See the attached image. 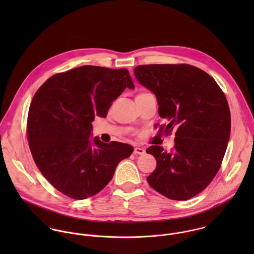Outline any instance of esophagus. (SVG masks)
<instances>
[{
    "mask_svg": "<svg viewBox=\"0 0 254 254\" xmlns=\"http://www.w3.org/2000/svg\"><path fill=\"white\" fill-rule=\"evenodd\" d=\"M145 152V149H144L143 147H138V146H137V147L134 148V153H135V154H141V155H142V154H144Z\"/></svg>",
    "mask_w": 254,
    "mask_h": 254,
    "instance_id": "1",
    "label": "esophagus"
}]
</instances>
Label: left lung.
Listing matches in <instances>:
<instances>
[{
  "label": "left lung",
  "instance_id": "obj_1",
  "mask_svg": "<svg viewBox=\"0 0 254 254\" xmlns=\"http://www.w3.org/2000/svg\"><path fill=\"white\" fill-rule=\"evenodd\" d=\"M134 74L156 97L158 114L168 123L160 131L177 128L171 151L147 147L156 168L146 180L170 199H189L213 180L225 155L231 134L226 97L210 75L190 64L139 65Z\"/></svg>",
  "mask_w": 254,
  "mask_h": 254
}]
</instances>
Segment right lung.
<instances>
[{"instance_id":"1","label":"right lung","mask_w":254,"mask_h":254,"mask_svg":"<svg viewBox=\"0 0 254 254\" xmlns=\"http://www.w3.org/2000/svg\"><path fill=\"white\" fill-rule=\"evenodd\" d=\"M126 88L135 89L127 69L84 65L55 74L37 91L28 112V144L43 176L64 194L95 195L133 152L128 144L90 138L95 117H106Z\"/></svg>"}]
</instances>
